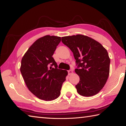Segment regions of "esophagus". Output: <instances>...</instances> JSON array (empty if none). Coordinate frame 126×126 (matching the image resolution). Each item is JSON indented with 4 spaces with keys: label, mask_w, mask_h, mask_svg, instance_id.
<instances>
[{
    "label": "esophagus",
    "mask_w": 126,
    "mask_h": 126,
    "mask_svg": "<svg viewBox=\"0 0 126 126\" xmlns=\"http://www.w3.org/2000/svg\"><path fill=\"white\" fill-rule=\"evenodd\" d=\"M72 73H73V71H72V70H68V74L69 75H70L72 74Z\"/></svg>",
    "instance_id": "34e87169"
}]
</instances>
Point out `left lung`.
Listing matches in <instances>:
<instances>
[{"mask_svg": "<svg viewBox=\"0 0 126 126\" xmlns=\"http://www.w3.org/2000/svg\"><path fill=\"white\" fill-rule=\"evenodd\" d=\"M61 41L72 51L79 76L76 85L80 95L91 96L105 85L110 72V59L102 45L94 39L82 34L61 38Z\"/></svg>", "mask_w": 126, "mask_h": 126, "instance_id": "8db88e82", "label": "left lung"}]
</instances>
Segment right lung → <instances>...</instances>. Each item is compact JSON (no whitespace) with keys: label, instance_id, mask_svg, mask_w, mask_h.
<instances>
[{"label":"right lung","instance_id":"right-lung-1","mask_svg":"<svg viewBox=\"0 0 126 126\" xmlns=\"http://www.w3.org/2000/svg\"><path fill=\"white\" fill-rule=\"evenodd\" d=\"M61 37L47 35L37 39L21 60L20 71L28 89L37 98L50 101L58 98L67 72L58 68L53 58Z\"/></svg>","mask_w":126,"mask_h":126}]
</instances>
